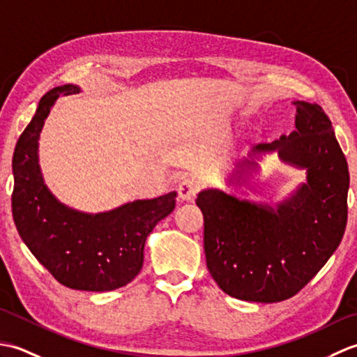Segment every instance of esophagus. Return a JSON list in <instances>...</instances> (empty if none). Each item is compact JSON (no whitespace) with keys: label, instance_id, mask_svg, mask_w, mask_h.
Returning <instances> with one entry per match:
<instances>
[{"label":"esophagus","instance_id":"34e87169","mask_svg":"<svg viewBox=\"0 0 357 357\" xmlns=\"http://www.w3.org/2000/svg\"><path fill=\"white\" fill-rule=\"evenodd\" d=\"M178 193H179V198L181 199L190 202V201H193L196 198V193H198V184H196L193 179L185 178V179H183L179 183Z\"/></svg>","mask_w":357,"mask_h":357}]
</instances>
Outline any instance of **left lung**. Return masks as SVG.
Masks as SVG:
<instances>
[{
  "instance_id": "obj_1",
  "label": "left lung",
  "mask_w": 357,
  "mask_h": 357,
  "mask_svg": "<svg viewBox=\"0 0 357 357\" xmlns=\"http://www.w3.org/2000/svg\"><path fill=\"white\" fill-rule=\"evenodd\" d=\"M296 130L257 144L236 173L257 172L256 159H279L307 172L290 198L268 204L207 188L196 204L204 215L207 268L227 294L250 302H280L301 291L342 241L350 173L330 118L321 105L294 101Z\"/></svg>"
}]
</instances>
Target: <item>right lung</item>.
Returning a JSON list of instances; mask_svg holds the SVG:
<instances>
[{"label":"right lung","mask_w":357,"mask_h":357,"mask_svg":"<svg viewBox=\"0 0 357 357\" xmlns=\"http://www.w3.org/2000/svg\"><path fill=\"white\" fill-rule=\"evenodd\" d=\"M79 92L73 84L52 89L21 133L12 159V213L22 242L59 284L110 291L132 282L141 271L146 239L174 210L176 192L96 215L67 207L50 193L38 164V139L59 95Z\"/></svg>","instance_id":"right-lung-1"}]
</instances>
